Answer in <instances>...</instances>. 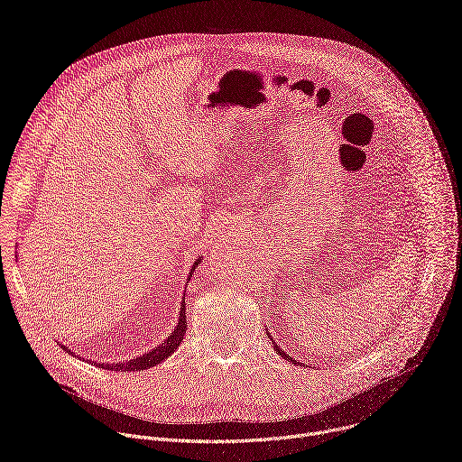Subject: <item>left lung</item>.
I'll use <instances>...</instances> for the list:
<instances>
[{
	"instance_id": "left-lung-1",
	"label": "left lung",
	"mask_w": 462,
	"mask_h": 462,
	"mask_svg": "<svg viewBox=\"0 0 462 462\" xmlns=\"http://www.w3.org/2000/svg\"><path fill=\"white\" fill-rule=\"evenodd\" d=\"M269 338H271V335H269ZM271 340H273V346H274V349H276V353H278V355H280V356H282V358H285V360H289V362H292V364H294V365H300V362H296V360H294V358H291V356H289V355H287V353H285V351H282V349H280V346H278V344H276V342H274V338H271Z\"/></svg>"
}]
</instances>
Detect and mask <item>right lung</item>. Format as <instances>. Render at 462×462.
I'll list each match as a JSON object with an SVG mask.
<instances>
[{
	"mask_svg": "<svg viewBox=\"0 0 462 462\" xmlns=\"http://www.w3.org/2000/svg\"><path fill=\"white\" fill-rule=\"evenodd\" d=\"M201 263V257H197L195 259V263H193V267H191V273H189V276L193 274V271H195V267L199 265ZM189 280V278H188ZM186 305H184V300H182V303H180V310H179V321H177V327L173 328V331L170 333V337L161 344V346H157V347H153L150 353H144V355H141V356H137V358H134V360H127V362H116V364H97L98 367H102V369H107V371H122V373H125V371H143V369H150V367H153V365H157V364H161L162 360H166L179 346H180V342H182V337H184V333H186ZM63 347V351H68V353H71V349L68 347V346H61ZM75 358H82L80 355H75V353H71Z\"/></svg>",
	"mask_w": 462,
	"mask_h": 462,
	"instance_id": "right-lung-1",
	"label": "right lung"
}]
</instances>
